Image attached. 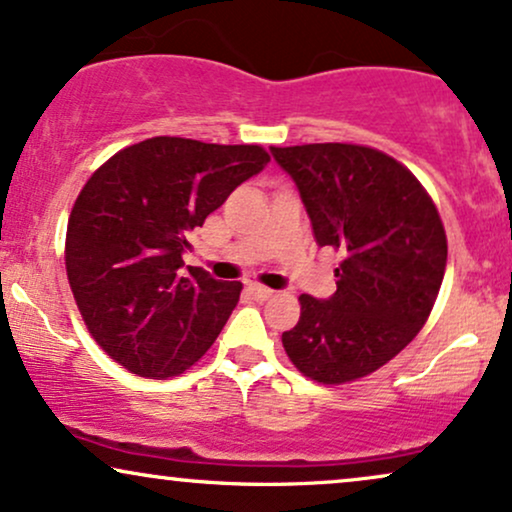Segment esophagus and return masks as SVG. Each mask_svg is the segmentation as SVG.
<instances>
[{
  "instance_id": "1",
  "label": "esophagus",
  "mask_w": 512,
  "mask_h": 512,
  "mask_svg": "<svg viewBox=\"0 0 512 512\" xmlns=\"http://www.w3.org/2000/svg\"><path fill=\"white\" fill-rule=\"evenodd\" d=\"M248 293L255 297V300H269V297L274 295V290L267 288V286H260V283H250Z\"/></svg>"
}]
</instances>
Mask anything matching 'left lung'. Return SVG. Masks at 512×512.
<instances>
[{
    "label": "left lung",
    "mask_w": 512,
    "mask_h": 512,
    "mask_svg": "<svg viewBox=\"0 0 512 512\" xmlns=\"http://www.w3.org/2000/svg\"><path fill=\"white\" fill-rule=\"evenodd\" d=\"M271 155L290 174L316 243L342 255L328 300L300 295L283 333L295 368L323 385L378 371L428 321L446 269V234L420 181L357 144H304Z\"/></svg>",
    "instance_id": "8db88e82"
}]
</instances>
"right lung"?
Wrapping results in <instances>:
<instances>
[{"mask_svg": "<svg viewBox=\"0 0 512 512\" xmlns=\"http://www.w3.org/2000/svg\"><path fill=\"white\" fill-rule=\"evenodd\" d=\"M269 163L262 146L153 137L103 163L68 219L66 271L94 340L144 378H172L208 352L241 283L184 267L191 231Z\"/></svg>", "mask_w": 512, "mask_h": 512, "instance_id": "right-lung-1", "label": "right lung"}]
</instances>
